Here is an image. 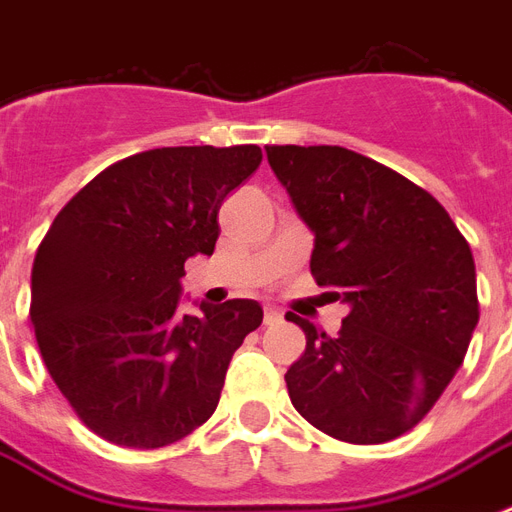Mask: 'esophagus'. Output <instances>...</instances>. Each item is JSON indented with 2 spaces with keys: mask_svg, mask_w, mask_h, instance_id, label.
I'll list each match as a JSON object with an SVG mask.
<instances>
[{
  "mask_svg": "<svg viewBox=\"0 0 512 512\" xmlns=\"http://www.w3.org/2000/svg\"><path fill=\"white\" fill-rule=\"evenodd\" d=\"M281 319H284V313H281L276 305H268V308H265V324H276V321Z\"/></svg>",
  "mask_w": 512,
  "mask_h": 512,
  "instance_id": "obj_1",
  "label": "esophagus"
}]
</instances>
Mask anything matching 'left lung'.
I'll return each mask as SVG.
<instances>
[{
	"instance_id": "obj_1",
	"label": "left lung",
	"mask_w": 512,
	"mask_h": 512,
	"mask_svg": "<svg viewBox=\"0 0 512 512\" xmlns=\"http://www.w3.org/2000/svg\"><path fill=\"white\" fill-rule=\"evenodd\" d=\"M268 164L313 233L311 273L350 313L337 337L289 313L305 353L289 398L348 444L393 441L430 412L478 324L476 263L420 185L340 146H268Z\"/></svg>"
}]
</instances>
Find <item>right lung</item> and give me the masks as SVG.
I'll use <instances>...</instances> for the list:
<instances>
[{
    "label": "right lung",
    "mask_w": 512,
    "mask_h": 512,
    "mask_svg": "<svg viewBox=\"0 0 512 512\" xmlns=\"http://www.w3.org/2000/svg\"><path fill=\"white\" fill-rule=\"evenodd\" d=\"M263 162L257 146L143 151L92 177L52 220L31 268L44 366L111 444L159 449L207 422L255 300L180 313L185 260L212 255L217 212Z\"/></svg>",
    "instance_id": "obj_1"
}]
</instances>
